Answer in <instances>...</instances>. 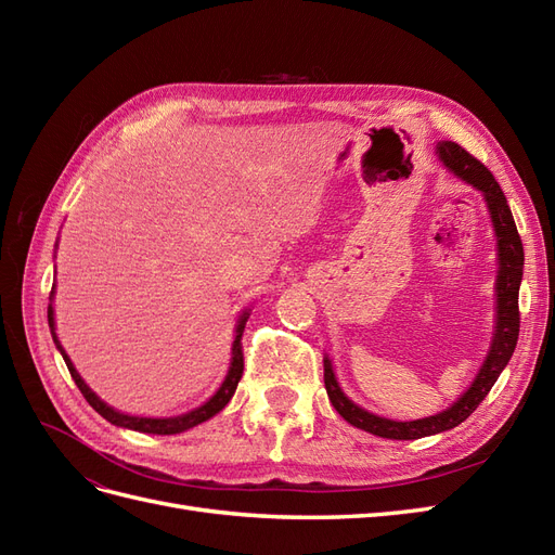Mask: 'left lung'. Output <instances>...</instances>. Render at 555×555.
Returning <instances> with one entry per match:
<instances>
[{
    "instance_id": "obj_1",
    "label": "left lung",
    "mask_w": 555,
    "mask_h": 555,
    "mask_svg": "<svg viewBox=\"0 0 555 555\" xmlns=\"http://www.w3.org/2000/svg\"><path fill=\"white\" fill-rule=\"evenodd\" d=\"M438 157L453 176H459L461 180L473 184L475 190L483 194L486 208L491 212V222H493L495 241H498L495 333H493L489 354H486L475 382L469 384V389L453 402L449 410L435 416L416 418V422H393V418H384L354 405V402L343 393L340 384L333 373V363L326 357L324 384L335 412H338L347 424L386 440H418V438H426V435L451 430L459 424H463L465 418L479 408V402L493 389L500 373L505 371V365L509 363L518 340V326H520L518 287H520V278H524V243H520L512 210L507 206V198L502 194L493 173L486 169L479 159L469 155L467 150H463L459 143H451V141L438 143Z\"/></svg>"
}]
</instances>
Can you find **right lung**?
Returning <instances> with one entry per match:
<instances>
[{
    "instance_id": "1",
    "label": "right lung",
    "mask_w": 555,
    "mask_h": 555,
    "mask_svg": "<svg viewBox=\"0 0 555 555\" xmlns=\"http://www.w3.org/2000/svg\"><path fill=\"white\" fill-rule=\"evenodd\" d=\"M53 294H55V289L50 292V300H53ZM247 317H249V312L245 310V312L241 314V319H238V324H236V340H233V347H231V365H229V373H227V377H224L220 389L215 391V396H212L210 400H206L204 405L192 410V412H188V414L169 416V418H150V416H131V414H122V412L113 410L111 405H106V402L90 389V386H88L86 382H82V377L78 375V371L74 367L72 359L66 357V351L62 349V345H60V340H57V335H55L53 304L48 306V326H50V333H53V340H55V345H57V349H60V354H62L66 367H69V373H72L76 386L80 389V393L86 396V400L90 402V405H92L99 414H102V416L106 418V422H111L113 426L129 428V430H139V433H153V435H176V433H182V430H190V428H194V426H198V424L208 422L210 416H215L217 412L227 408V402L231 400L233 393H236V386H238V382H241V377H243V345H241V338H243Z\"/></svg>"
}]
</instances>
